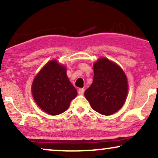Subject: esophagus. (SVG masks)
Wrapping results in <instances>:
<instances>
[{
    "instance_id": "34e87169",
    "label": "esophagus",
    "mask_w": 158,
    "mask_h": 158,
    "mask_svg": "<svg viewBox=\"0 0 158 158\" xmlns=\"http://www.w3.org/2000/svg\"><path fill=\"white\" fill-rule=\"evenodd\" d=\"M84 92H85L84 88H79V89L78 90V94H79V95H83Z\"/></svg>"
}]
</instances>
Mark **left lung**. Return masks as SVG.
Listing matches in <instances>:
<instances>
[{"instance_id":"8db88e82","label":"left lung","mask_w":158,"mask_h":158,"mask_svg":"<svg viewBox=\"0 0 158 158\" xmlns=\"http://www.w3.org/2000/svg\"><path fill=\"white\" fill-rule=\"evenodd\" d=\"M93 83L85 92L94 110L111 115L122 108L128 94V81L122 68L106 58L94 64Z\"/></svg>"}]
</instances>
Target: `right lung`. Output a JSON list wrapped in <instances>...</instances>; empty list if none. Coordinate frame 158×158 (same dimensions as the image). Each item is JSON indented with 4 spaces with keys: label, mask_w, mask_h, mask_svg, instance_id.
I'll use <instances>...</instances> for the list:
<instances>
[{
    "label": "right lung",
    "mask_w": 158,
    "mask_h": 158,
    "mask_svg": "<svg viewBox=\"0 0 158 158\" xmlns=\"http://www.w3.org/2000/svg\"><path fill=\"white\" fill-rule=\"evenodd\" d=\"M34 100L41 110L51 115L65 111L77 91L69 81L66 68L56 60L50 61L36 75L32 85Z\"/></svg>",
    "instance_id": "obj_1"
}]
</instances>
